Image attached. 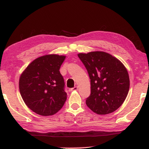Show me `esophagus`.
<instances>
[{"mask_svg":"<svg viewBox=\"0 0 149 149\" xmlns=\"http://www.w3.org/2000/svg\"><path fill=\"white\" fill-rule=\"evenodd\" d=\"M77 90H78L77 86H75L74 88H70V91H77Z\"/></svg>","mask_w":149,"mask_h":149,"instance_id":"obj_1","label":"esophagus"}]
</instances>
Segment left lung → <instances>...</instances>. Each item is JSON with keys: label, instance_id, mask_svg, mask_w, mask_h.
I'll return each instance as SVG.
<instances>
[{"label": "left lung", "instance_id": "8db88e82", "mask_svg": "<svg viewBox=\"0 0 149 149\" xmlns=\"http://www.w3.org/2000/svg\"><path fill=\"white\" fill-rule=\"evenodd\" d=\"M78 57L90 79L91 94L86 100L87 106L98 115L114 112L121 106L129 92L127 69L118 59L104 52L80 53Z\"/></svg>", "mask_w": 149, "mask_h": 149}]
</instances>
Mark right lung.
I'll list each match as a JSON object with an SVG mask.
<instances>
[{
  "instance_id": "1",
  "label": "right lung",
  "mask_w": 149,
  "mask_h": 149,
  "mask_svg": "<svg viewBox=\"0 0 149 149\" xmlns=\"http://www.w3.org/2000/svg\"><path fill=\"white\" fill-rule=\"evenodd\" d=\"M65 56H41L28 65L20 75L19 90L25 104L38 115H54L62 108L67 94L59 72Z\"/></svg>"
}]
</instances>
